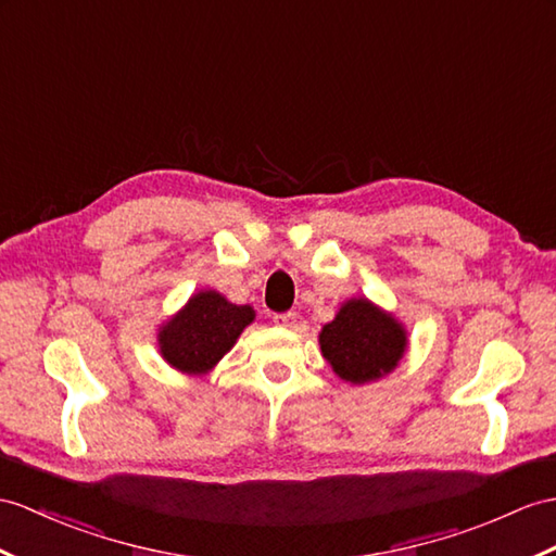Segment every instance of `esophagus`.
Here are the masks:
<instances>
[{
  "label": "esophagus",
  "instance_id": "obj_1",
  "mask_svg": "<svg viewBox=\"0 0 556 556\" xmlns=\"http://www.w3.org/2000/svg\"><path fill=\"white\" fill-rule=\"evenodd\" d=\"M274 323L278 325V328H292V325L296 323V314H294V311H282V314H274Z\"/></svg>",
  "mask_w": 556,
  "mask_h": 556
}]
</instances>
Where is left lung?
Returning a JSON list of instances; mask_svg holds the SVG:
<instances>
[{"mask_svg":"<svg viewBox=\"0 0 556 556\" xmlns=\"http://www.w3.org/2000/svg\"><path fill=\"white\" fill-rule=\"evenodd\" d=\"M320 351L342 380L363 384L396 368L405 351V332L368 300H351L323 328Z\"/></svg>","mask_w":556,"mask_h":556,"instance_id":"1","label":"left lung"}]
</instances>
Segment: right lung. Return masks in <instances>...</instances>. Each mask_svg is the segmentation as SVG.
Listing matches in <instances>:
<instances>
[{
    "label": "right lung",
    "instance_id": "add662e5",
    "mask_svg": "<svg viewBox=\"0 0 556 556\" xmlns=\"http://www.w3.org/2000/svg\"><path fill=\"white\" fill-rule=\"evenodd\" d=\"M252 320V306H236L212 290L200 292L162 328L160 351L181 372H207Z\"/></svg>",
    "mask_w": 556,
    "mask_h": 556
}]
</instances>
